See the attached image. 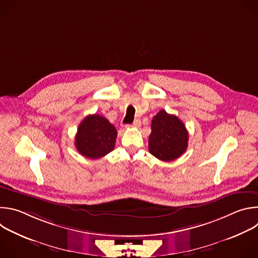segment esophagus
<instances>
[{
	"label": "esophagus",
	"instance_id": "34e87169",
	"mask_svg": "<svg viewBox=\"0 0 258 258\" xmlns=\"http://www.w3.org/2000/svg\"><path fill=\"white\" fill-rule=\"evenodd\" d=\"M141 125V120L140 119H136L133 124H126L125 127H139Z\"/></svg>",
	"mask_w": 258,
	"mask_h": 258
}]
</instances>
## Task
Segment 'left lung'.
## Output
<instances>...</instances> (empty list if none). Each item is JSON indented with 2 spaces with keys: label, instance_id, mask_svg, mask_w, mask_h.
Listing matches in <instances>:
<instances>
[{
  "label": "left lung",
  "instance_id": "1",
  "mask_svg": "<svg viewBox=\"0 0 258 258\" xmlns=\"http://www.w3.org/2000/svg\"><path fill=\"white\" fill-rule=\"evenodd\" d=\"M189 134L181 120L161 110L152 119L149 152L162 161H172L185 153Z\"/></svg>",
  "mask_w": 258,
  "mask_h": 258
}]
</instances>
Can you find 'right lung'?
I'll use <instances>...</instances> for the list:
<instances>
[{"instance_id": "add662e5", "label": "right lung", "mask_w": 258, "mask_h": 258, "mask_svg": "<svg viewBox=\"0 0 258 258\" xmlns=\"http://www.w3.org/2000/svg\"><path fill=\"white\" fill-rule=\"evenodd\" d=\"M117 131L105 117L88 115L79 125L76 148L89 159L101 158L114 149Z\"/></svg>"}]
</instances>
